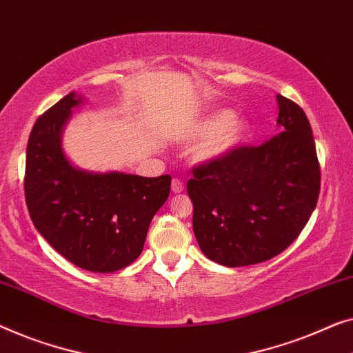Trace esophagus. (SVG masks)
Masks as SVG:
<instances>
[{"label":"esophagus","mask_w":353,"mask_h":353,"mask_svg":"<svg viewBox=\"0 0 353 353\" xmlns=\"http://www.w3.org/2000/svg\"><path fill=\"white\" fill-rule=\"evenodd\" d=\"M185 189V183H183L180 178H173L172 180V191L173 192H181Z\"/></svg>","instance_id":"1"}]
</instances>
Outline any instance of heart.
I'll return each instance as SVG.
<instances>
[{"label":"heart","mask_w":353,"mask_h":353,"mask_svg":"<svg viewBox=\"0 0 353 353\" xmlns=\"http://www.w3.org/2000/svg\"><path fill=\"white\" fill-rule=\"evenodd\" d=\"M197 135H208L196 148V156L201 161H214L228 154L247 134V122L232 116L229 110H216L199 121L194 129Z\"/></svg>","instance_id":"1"}]
</instances>
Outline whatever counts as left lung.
<instances>
[{
  "mask_svg": "<svg viewBox=\"0 0 353 353\" xmlns=\"http://www.w3.org/2000/svg\"><path fill=\"white\" fill-rule=\"evenodd\" d=\"M280 134L237 146L192 168V228L212 261L242 268L277 256L299 236L319 201L320 162L303 108L277 95Z\"/></svg>",
  "mask_w": 353,
  "mask_h": 353,
  "instance_id": "left-lung-1",
  "label": "left lung"
}]
</instances>
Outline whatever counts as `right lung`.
I'll use <instances>...</instances> for the list:
<instances>
[{
  "instance_id": "add662e5",
  "label": "right lung",
  "mask_w": 353,
  "mask_h": 353,
  "mask_svg": "<svg viewBox=\"0 0 353 353\" xmlns=\"http://www.w3.org/2000/svg\"><path fill=\"white\" fill-rule=\"evenodd\" d=\"M73 92L34 122L25 161V202L50 247L90 272H116L134 263L148 228L170 194V175L81 172L60 148L62 127L79 103Z\"/></svg>"
}]
</instances>
